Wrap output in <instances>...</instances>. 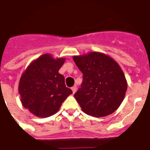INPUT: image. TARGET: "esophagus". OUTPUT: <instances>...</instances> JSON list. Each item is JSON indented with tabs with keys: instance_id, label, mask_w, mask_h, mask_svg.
Returning <instances> with one entry per match:
<instances>
[{
	"instance_id": "esophagus-1",
	"label": "esophagus",
	"mask_w": 150,
	"mask_h": 150,
	"mask_svg": "<svg viewBox=\"0 0 150 150\" xmlns=\"http://www.w3.org/2000/svg\"><path fill=\"white\" fill-rule=\"evenodd\" d=\"M71 90H72L73 93H75V92L77 91V86H73V87L71 88Z\"/></svg>"
}]
</instances>
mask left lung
I'll return each instance as SVG.
<instances>
[{
  "label": "left lung",
  "instance_id": "8db88e82",
  "mask_svg": "<svg viewBox=\"0 0 150 150\" xmlns=\"http://www.w3.org/2000/svg\"><path fill=\"white\" fill-rule=\"evenodd\" d=\"M73 60L83 74L81 88L74 95L81 110L93 117L114 112L127 90V81L119 64L98 52L75 55Z\"/></svg>",
  "mask_w": 150,
  "mask_h": 150
}]
</instances>
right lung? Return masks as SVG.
Instances as JSON below:
<instances>
[{
  "label": "right lung",
  "mask_w": 150,
  "mask_h": 150,
  "mask_svg": "<svg viewBox=\"0 0 150 150\" xmlns=\"http://www.w3.org/2000/svg\"><path fill=\"white\" fill-rule=\"evenodd\" d=\"M64 58L44 54L32 61L21 76L18 93L23 106L38 118L55 114L65 98L72 93L58 72Z\"/></svg>",
  "instance_id": "1"
}]
</instances>
